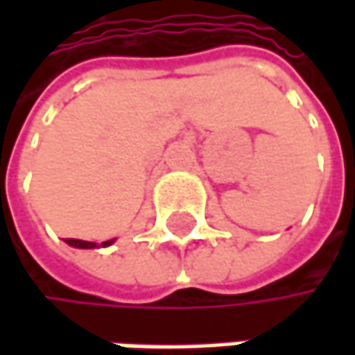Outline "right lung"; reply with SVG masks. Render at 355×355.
<instances>
[{
	"instance_id": "1",
	"label": "right lung",
	"mask_w": 355,
	"mask_h": 355,
	"mask_svg": "<svg viewBox=\"0 0 355 355\" xmlns=\"http://www.w3.org/2000/svg\"><path fill=\"white\" fill-rule=\"evenodd\" d=\"M65 243L69 245V247H76V248H96L98 245L96 243H88V241H78V239H65ZM112 241H107V243H103V247H107L110 245Z\"/></svg>"
}]
</instances>
